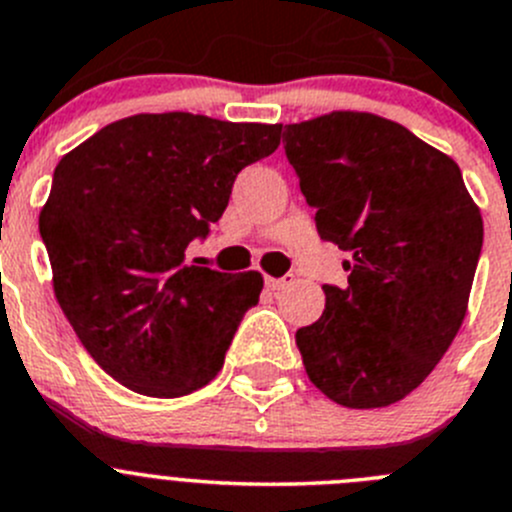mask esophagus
I'll return each mask as SVG.
<instances>
[{"instance_id":"obj_1","label":"esophagus","mask_w":512,"mask_h":512,"mask_svg":"<svg viewBox=\"0 0 512 512\" xmlns=\"http://www.w3.org/2000/svg\"><path fill=\"white\" fill-rule=\"evenodd\" d=\"M290 283H293V278H267L265 280L267 290H272V293H280V290L288 288Z\"/></svg>"}]
</instances>
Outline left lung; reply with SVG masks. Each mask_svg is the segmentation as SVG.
<instances>
[{"mask_svg": "<svg viewBox=\"0 0 512 512\" xmlns=\"http://www.w3.org/2000/svg\"><path fill=\"white\" fill-rule=\"evenodd\" d=\"M283 143L321 240L348 252V285H323L326 310L295 333L308 379L341 407H389L465 321L480 209L460 166L389 118L333 111Z\"/></svg>", "mask_w": 512, "mask_h": 512, "instance_id": "left-lung-1", "label": "left lung"}]
</instances>
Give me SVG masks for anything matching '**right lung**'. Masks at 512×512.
Masks as SVG:
<instances>
[{
  "label": "right lung",
  "instance_id": "obj_1",
  "mask_svg": "<svg viewBox=\"0 0 512 512\" xmlns=\"http://www.w3.org/2000/svg\"><path fill=\"white\" fill-rule=\"evenodd\" d=\"M283 126L194 113H138L57 164L40 234L62 313L95 364L136 394L174 399L219 374L260 272L186 260L227 209L245 166Z\"/></svg>",
  "mask_w": 512,
  "mask_h": 512
}]
</instances>
